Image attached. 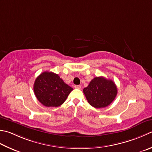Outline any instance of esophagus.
Wrapping results in <instances>:
<instances>
[{
  "label": "esophagus",
  "instance_id": "esophagus-1",
  "mask_svg": "<svg viewBox=\"0 0 152 152\" xmlns=\"http://www.w3.org/2000/svg\"><path fill=\"white\" fill-rule=\"evenodd\" d=\"M74 88L80 89V88H81V86H80V85H75V86H74Z\"/></svg>",
  "mask_w": 152,
  "mask_h": 152
}]
</instances>
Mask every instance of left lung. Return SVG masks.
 <instances>
[{"label":"left lung","instance_id":"1","mask_svg":"<svg viewBox=\"0 0 152 152\" xmlns=\"http://www.w3.org/2000/svg\"><path fill=\"white\" fill-rule=\"evenodd\" d=\"M83 91L92 107L104 108L113 102L117 94V88L111 80L103 76L95 77Z\"/></svg>","mask_w":152,"mask_h":152}]
</instances>
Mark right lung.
I'll return each mask as SVG.
<instances>
[{"label": "right lung", "mask_w": 152, "mask_h": 152, "mask_svg": "<svg viewBox=\"0 0 152 152\" xmlns=\"http://www.w3.org/2000/svg\"><path fill=\"white\" fill-rule=\"evenodd\" d=\"M34 90L39 102L49 107L61 105L73 88L65 84L58 74L46 71L35 79Z\"/></svg>", "instance_id": "add662e5"}]
</instances>
